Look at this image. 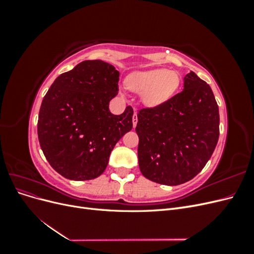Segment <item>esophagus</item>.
Listing matches in <instances>:
<instances>
[{
  "instance_id": "34e87169",
  "label": "esophagus",
  "mask_w": 254,
  "mask_h": 254,
  "mask_svg": "<svg viewBox=\"0 0 254 254\" xmlns=\"http://www.w3.org/2000/svg\"><path fill=\"white\" fill-rule=\"evenodd\" d=\"M136 123H137V115H136V112H134L133 117H132V124H133V127L136 126Z\"/></svg>"
}]
</instances>
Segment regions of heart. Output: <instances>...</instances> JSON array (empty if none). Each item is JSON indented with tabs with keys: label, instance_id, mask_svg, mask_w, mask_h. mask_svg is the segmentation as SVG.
Here are the masks:
<instances>
[{
	"label": "heart",
	"instance_id": "b5f03b06",
	"mask_svg": "<svg viewBox=\"0 0 254 254\" xmlns=\"http://www.w3.org/2000/svg\"><path fill=\"white\" fill-rule=\"evenodd\" d=\"M179 83L178 75L165 68L133 73L127 78L128 88L137 93H143L144 104L150 107L159 106L171 98Z\"/></svg>",
	"mask_w": 254,
	"mask_h": 254
}]
</instances>
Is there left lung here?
I'll use <instances>...</instances> for the list:
<instances>
[{"label":"left lung","mask_w":254,"mask_h":254,"mask_svg":"<svg viewBox=\"0 0 254 254\" xmlns=\"http://www.w3.org/2000/svg\"><path fill=\"white\" fill-rule=\"evenodd\" d=\"M166 102L137 112L140 171L145 178L178 186L202 171L219 137V111L211 87L194 73Z\"/></svg>","instance_id":"left-lung-1"}]
</instances>
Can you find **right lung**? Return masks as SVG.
I'll list each match as a JSON object with an SVG mask.
<instances>
[{"instance_id": "right-lung-1", "label": "right lung", "mask_w": 254, "mask_h": 254, "mask_svg": "<svg viewBox=\"0 0 254 254\" xmlns=\"http://www.w3.org/2000/svg\"><path fill=\"white\" fill-rule=\"evenodd\" d=\"M120 73L102 60H86L63 73L43 97L38 139L45 158L70 180L95 179L106 170L122 136L132 129L133 109L109 111Z\"/></svg>"}]
</instances>
